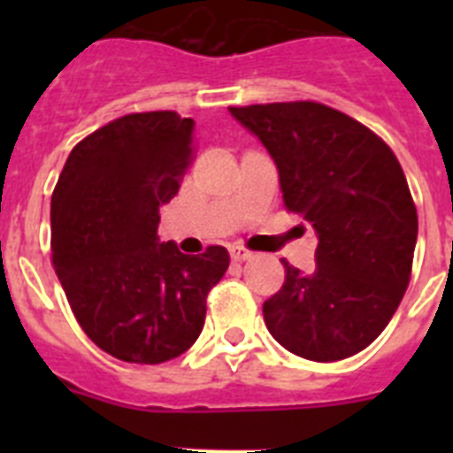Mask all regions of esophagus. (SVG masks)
I'll list each match as a JSON object with an SVG mask.
<instances>
[{
  "mask_svg": "<svg viewBox=\"0 0 453 453\" xmlns=\"http://www.w3.org/2000/svg\"><path fill=\"white\" fill-rule=\"evenodd\" d=\"M229 251H231V258H234L235 263L250 261V258H251V254H250V251H247L245 247H240V245H234V247H231Z\"/></svg>",
  "mask_w": 453,
  "mask_h": 453,
  "instance_id": "1",
  "label": "esophagus"
}]
</instances>
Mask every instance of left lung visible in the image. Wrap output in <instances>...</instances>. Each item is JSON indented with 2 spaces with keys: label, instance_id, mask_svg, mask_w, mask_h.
Wrapping results in <instances>:
<instances>
[{
  "label": "left lung",
  "instance_id": "obj_1",
  "mask_svg": "<svg viewBox=\"0 0 453 453\" xmlns=\"http://www.w3.org/2000/svg\"><path fill=\"white\" fill-rule=\"evenodd\" d=\"M229 113L261 140L283 202L315 229V267L286 265L263 303L272 338L308 361L365 349L397 311L411 279L418 211L390 147L367 127L315 102L256 104Z\"/></svg>",
  "mask_w": 453,
  "mask_h": 453
}]
</instances>
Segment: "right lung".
Segmentation results:
<instances>
[{"label":"right lung","instance_id":"add662e5","mask_svg":"<svg viewBox=\"0 0 453 453\" xmlns=\"http://www.w3.org/2000/svg\"><path fill=\"white\" fill-rule=\"evenodd\" d=\"M195 122L172 111L108 122L67 156L51 195V263L88 338L158 365L192 347L229 251L188 256L158 238L163 203L192 161Z\"/></svg>","mask_w":453,"mask_h":453}]
</instances>
